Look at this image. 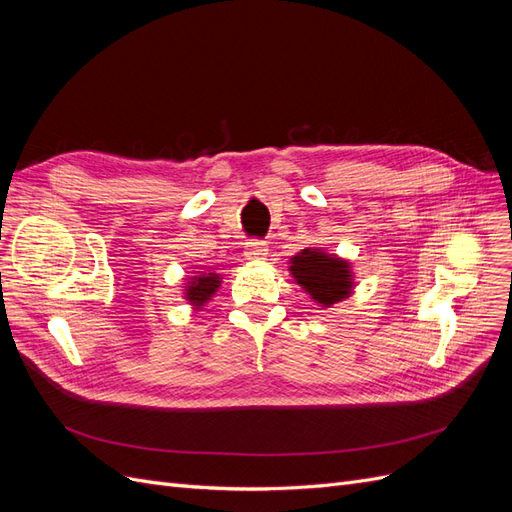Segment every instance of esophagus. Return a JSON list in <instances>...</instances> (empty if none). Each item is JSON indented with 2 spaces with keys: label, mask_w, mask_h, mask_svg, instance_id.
Here are the masks:
<instances>
[{
  "label": "esophagus",
  "mask_w": 512,
  "mask_h": 512,
  "mask_svg": "<svg viewBox=\"0 0 512 512\" xmlns=\"http://www.w3.org/2000/svg\"><path fill=\"white\" fill-rule=\"evenodd\" d=\"M267 254H269V247H267L265 241L254 239V241L245 243V256L250 260H262Z\"/></svg>",
  "instance_id": "1"
}]
</instances>
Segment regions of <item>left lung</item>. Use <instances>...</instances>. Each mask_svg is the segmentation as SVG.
<instances>
[{
  "instance_id": "left-lung-1",
  "label": "left lung",
  "mask_w": 512,
  "mask_h": 512,
  "mask_svg": "<svg viewBox=\"0 0 512 512\" xmlns=\"http://www.w3.org/2000/svg\"><path fill=\"white\" fill-rule=\"evenodd\" d=\"M290 273L309 297L324 307L346 299L352 290L348 262L312 247L290 258Z\"/></svg>"
}]
</instances>
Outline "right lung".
<instances>
[{
    "mask_svg": "<svg viewBox=\"0 0 512 512\" xmlns=\"http://www.w3.org/2000/svg\"><path fill=\"white\" fill-rule=\"evenodd\" d=\"M222 277L218 273H198L192 277V282L185 286V299H188L196 309L203 307L213 292L220 288Z\"/></svg>",
    "mask_w": 512,
    "mask_h": 512,
    "instance_id": "1",
    "label": "right lung"
}]
</instances>
